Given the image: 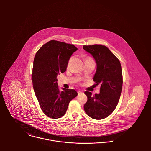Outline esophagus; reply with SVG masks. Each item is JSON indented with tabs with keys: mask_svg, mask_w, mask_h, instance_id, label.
Wrapping results in <instances>:
<instances>
[{
	"mask_svg": "<svg viewBox=\"0 0 151 151\" xmlns=\"http://www.w3.org/2000/svg\"><path fill=\"white\" fill-rule=\"evenodd\" d=\"M78 92V95H79V94H80V93H82V92H81V91H78V92Z\"/></svg>",
	"mask_w": 151,
	"mask_h": 151,
	"instance_id": "esophagus-1",
	"label": "esophagus"
}]
</instances>
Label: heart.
Listing matches in <instances>:
<instances>
[{
  "instance_id": "obj_1",
  "label": "heart",
  "mask_w": 151,
  "mask_h": 151,
  "mask_svg": "<svg viewBox=\"0 0 151 151\" xmlns=\"http://www.w3.org/2000/svg\"><path fill=\"white\" fill-rule=\"evenodd\" d=\"M72 59H73V58H71L70 59V60H69V61H68V65H70V63H71V61H72ZM89 59H91V58H87V59H86V60H89Z\"/></svg>"
}]
</instances>
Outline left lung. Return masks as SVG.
I'll use <instances>...</instances> for the list:
<instances>
[{
    "mask_svg": "<svg viewBox=\"0 0 151 151\" xmlns=\"http://www.w3.org/2000/svg\"><path fill=\"white\" fill-rule=\"evenodd\" d=\"M83 49L92 55L96 63L93 80L96 85H101L99 94L92 95L91 92H84L88 98L84 110L93 119H103L118 104L123 86L122 66L119 60L104 45H84Z\"/></svg>",
    "mask_w": 151,
    "mask_h": 151,
    "instance_id": "left-lung-1",
    "label": "left lung"
}]
</instances>
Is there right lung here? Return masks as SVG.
Instances as JSON below:
<instances>
[{"instance_id":"add662e5","label":"right lung","mask_w":151,"mask_h":151,"mask_svg":"<svg viewBox=\"0 0 151 151\" xmlns=\"http://www.w3.org/2000/svg\"><path fill=\"white\" fill-rule=\"evenodd\" d=\"M74 45L52 40L38 50L34 58L32 80L35 94L43 113L52 119L65 115L70 102L77 96L73 89L59 90L57 76L66 70Z\"/></svg>"}]
</instances>
